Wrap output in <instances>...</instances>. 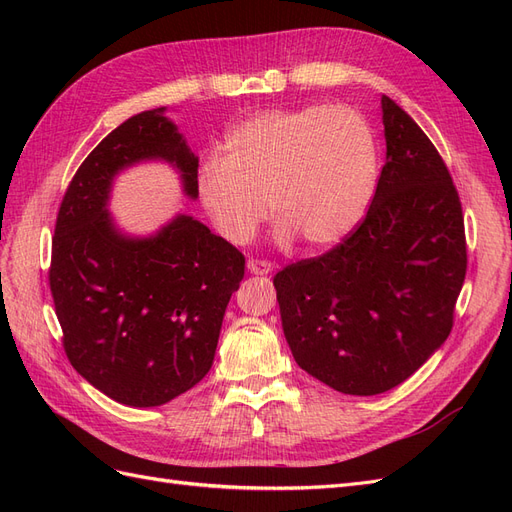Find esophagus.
Instances as JSON below:
<instances>
[{
    "label": "esophagus",
    "instance_id": "obj_1",
    "mask_svg": "<svg viewBox=\"0 0 512 512\" xmlns=\"http://www.w3.org/2000/svg\"><path fill=\"white\" fill-rule=\"evenodd\" d=\"M247 271L254 273V275H267V273L273 271V262L252 258V260H247Z\"/></svg>",
    "mask_w": 512,
    "mask_h": 512
}]
</instances>
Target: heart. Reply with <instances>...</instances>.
I'll list each match as a JSON object with an SVG mask.
<instances>
[{
    "label": "heart",
    "mask_w": 512,
    "mask_h": 512,
    "mask_svg": "<svg viewBox=\"0 0 512 512\" xmlns=\"http://www.w3.org/2000/svg\"><path fill=\"white\" fill-rule=\"evenodd\" d=\"M376 177L369 121L350 106L307 104L258 113L232 128L224 156L198 166L196 194L232 243L250 241L269 207L277 241L301 239L322 250L359 224Z\"/></svg>",
    "instance_id": "b5f03b06"
}]
</instances>
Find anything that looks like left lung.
I'll return each instance as SVG.
<instances>
[{"instance_id":"8db88e82","label":"left lung","mask_w":512,"mask_h":512,"mask_svg":"<svg viewBox=\"0 0 512 512\" xmlns=\"http://www.w3.org/2000/svg\"><path fill=\"white\" fill-rule=\"evenodd\" d=\"M386 164L365 220L331 252L273 277L294 361L346 395L408 380L453 329L468 252L459 194L438 149L380 98Z\"/></svg>"}]
</instances>
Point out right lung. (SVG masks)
Masks as SVG:
<instances>
[{"label":"right lung","instance_id":"1","mask_svg":"<svg viewBox=\"0 0 512 512\" xmlns=\"http://www.w3.org/2000/svg\"><path fill=\"white\" fill-rule=\"evenodd\" d=\"M143 111L89 153L57 213L49 282L72 367L119 404L153 408L190 391L213 365L245 258L192 215L147 237L108 211L115 177L160 160L196 200L198 158L166 115Z\"/></svg>","mask_w":512,"mask_h":512}]
</instances>
